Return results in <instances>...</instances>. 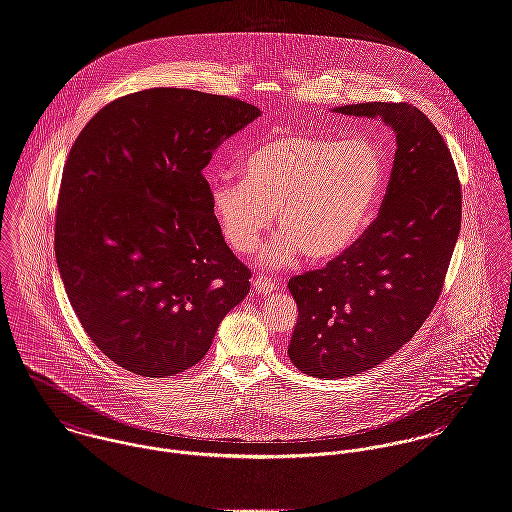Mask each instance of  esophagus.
I'll return each instance as SVG.
<instances>
[{"instance_id":"34e87169","label":"esophagus","mask_w":512,"mask_h":512,"mask_svg":"<svg viewBox=\"0 0 512 512\" xmlns=\"http://www.w3.org/2000/svg\"><path fill=\"white\" fill-rule=\"evenodd\" d=\"M254 289H256L258 293H262V295H268V293H272V291L283 289V281L268 278V276H256V278H254Z\"/></svg>"}]
</instances>
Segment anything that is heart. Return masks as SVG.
Returning a JSON list of instances; mask_svg holds the SVG:
<instances>
[{"label":"heart","mask_w":512,"mask_h":512,"mask_svg":"<svg viewBox=\"0 0 512 512\" xmlns=\"http://www.w3.org/2000/svg\"><path fill=\"white\" fill-rule=\"evenodd\" d=\"M383 184L370 140L313 133L276 135L244 162V178L211 182V207L229 244L250 252L274 221L283 234L264 258L307 262L342 254L366 227Z\"/></svg>","instance_id":"heart-1"}]
</instances>
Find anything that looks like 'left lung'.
Returning <instances> with one entry per match:
<instances>
[{"instance_id": "obj_1", "label": "left lung", "mask_w": 512, "mask_h": 512, "mask_svg": "<svg viewBox=\"0 0 512 512\" xmlns=\"http://www.w3.org/2000/svg\"><path fill=\"white\" fill-rule=\"evenodd\" d=\"M381 117L397 135L387 193L364 234L323 270L289 279L299 317L287 348L307 375L366 372L407 344L434 309L462 225V187L452 154L411 103L332 109Z\"/></svg>"}]
</instances>
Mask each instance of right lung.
Segmentation results:
<instances>
[{"mask_svg":"<svg viewBox=\"0 0 512 512\" xmlns=\"http://www.w3.org/2000/svg\"><path fill=\"white\" fill-rule=\"evenodd\" d=\"M260 109L152 88L97 111L68 154L54 254L72 309L117 366L166 377L195 366L250 289L203 168Z\"/></svg>","mask_w":512,"mask_h":512,"instance_id":"add662e5","label":"right lung"}]
</instances>
